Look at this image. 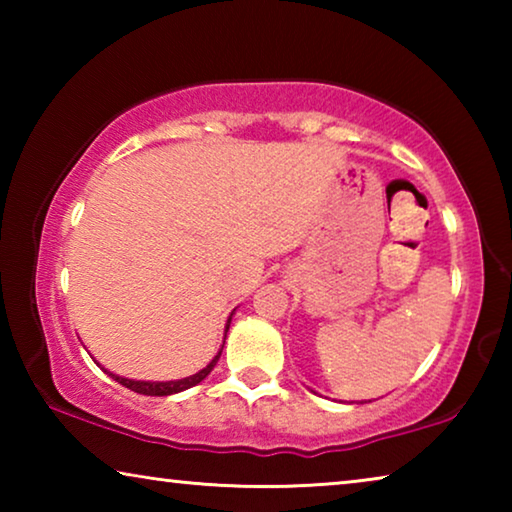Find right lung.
I'll list each match as a JSON object with an SVG mask.
<instances>
[{"instance_id": "obj_1", "label": "right lung", "mask_w": 512, "mask_h": 512, "mask_svg": "<svg viewBox=\"0 0 512 512\" xmlns=\"http://www.w3.org/2000/svg\"><path fill=\"white\" fill-rule=\"evenodd\" d=\"M228 327H230V320H228ZM228 327H225V332H228ZM219 357H221V352L216 354V357L207 363V366L201 370V372H196V375H192V377H185V379H178V381H135V379H126V377H117V375H108L115 379V381H119L121 386H126V388H131V391H135V393H140V395H158V397H164V395H173V393H180V391H185V388H192V386H196L198 381H203L207 375H210L212 372V368L216 366V361H219Z\"/></svg>"}]
</instances>
